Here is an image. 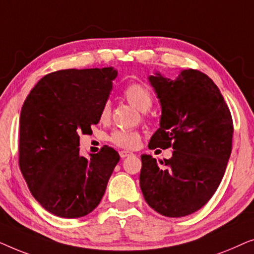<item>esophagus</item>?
I'll return each instance as SVG.
<instances>
[{
    "instance_id": "esophagus-1",
    "label": "esophagus",
    "mask_w": 254,
    "mask_h": 254,
    "mask_svg": "<svg viewBox=\"0 0 254 254\" xmlns=\"http://www.w3.org/2000/svg\"><path fill=\"white\" fill-rule=\"evenodd\" d=\"M131 155H133V152H130V151H125V150L120 151L121 158H126V157H128V156H131Z\"/></svg>"
}]
</instances>
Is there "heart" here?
Here are the masks:
<instances>
[{
	"mask_svg": "<svg viewBox=\"0 0 254 254\" xmlns=\"http://www.w3.org/2000/svg\"><path fill=\"white\" fill-rule=\"evenodd\" d=\"M124 97L128 103L141 112H147L152 105V97L149 90L144 85L133 83L126 86L124 90ZM111 113L110 103H105L100 110V119L107 120ZM110 141L113 144L124 149H133L140 142V134L136 130L118 129L114 130L110 136Z\"/></svg>",
	"mask_w": 254,
	"mask_h": 254,
	"instance_id": "1",
	"label": "heart"
}]
</instances>
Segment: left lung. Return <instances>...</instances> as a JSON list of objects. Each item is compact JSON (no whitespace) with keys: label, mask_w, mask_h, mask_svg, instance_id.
<instances>
[{"label":"left lung","mask_w":254,"mask_h":254,"mask_svg":"<svg viewBox=\"0 0 254 254\" xmlns=\"http://www.w3.org/2000/svg\"><path fill=\"white\" fill-rule=\"evenodd\" d=\"M148 81L162 109L159 128L148 147L173 151L164 166L150 155L141 156L140 187L152 209L183 217L202 208L223 178L231 154L232 118L213 79L199 70L185 69L175 79L157 71Z\"/></svg>","instance_id":"obj_1"}]
</instances>
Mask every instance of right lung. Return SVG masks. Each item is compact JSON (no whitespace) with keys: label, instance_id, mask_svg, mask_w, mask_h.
Masks as SVG:
<instances>
[{"label":"right lung","instance_id":"add662e5","mask_svg":"<svg viewBox=\"0 0 254 254\" xmlns=\"http://www.w3.org/2000/svg\"><path fill=\"white\" fill-rule=\"evenodd\" d=\"M112 67L64 69L44 76L26 97L19 119V168L30 192L59 217L76 218L98 206L119 162L102 148L85 158L79 134L92 133L112 91Z\"/></svg>","mask_w":254,"mask_h":254}]
</instances>
